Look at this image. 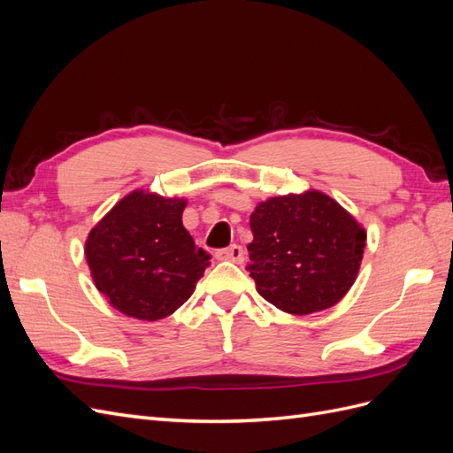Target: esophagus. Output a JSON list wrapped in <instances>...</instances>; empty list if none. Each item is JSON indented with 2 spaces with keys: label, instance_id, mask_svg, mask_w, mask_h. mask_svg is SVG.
Masks as SVG:
<instances>
[{
  "label": "esophagus",
  "instance_id": "1",
  "mask_svg": "<svg viewBox=\"0 0 453 453\" xmlns=\"http://www.w3.org/2000/svg\"><path fill=\"white\" fill-rule=\"evenodd\" d=\"M217 258L221 260H232V263H238L242 265L243 258H245V253H243V248L238 243H232L230 248H225V250H219L217 251Z\"/></svg>",
  "mask_w": 453,
  "mask_h": 453
}]
</instances>
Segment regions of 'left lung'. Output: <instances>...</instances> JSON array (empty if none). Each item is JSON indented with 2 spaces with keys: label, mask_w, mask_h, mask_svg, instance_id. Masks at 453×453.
I'll use <instances>...</instances> for the list:
<instances>
[{
  "label": "left lung",
  "mask_w": 453,
  "mask_h": 453,
  "mask_svg": "<svg viewBox=\"0 0 453 453\" xmlns=\"http://www.w3.org/2000/svg\"><path fill=\"white\" fill-rule=\"evenodd\" d=\"M250 225V276L258 295L287 313L331 308L357 278L366 232L318 190L258 203Z\"/></svg>",
  "instance_id": "left-lung-1"
}]
</instances>
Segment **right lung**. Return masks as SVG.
<instances>
[{"label":"right lung","mask_w":453,"mask_h":453,"mask_svg":"<svg viewBox=\"0 0 453 453\" xmlns=\"http://www.w3.org/2000/svg\"><path fill=\"white\" fill-rule=\"evenodd\" d=\"M185 203L135 190L90 230L85 255L94 283L119 311L157 321L195 293L211 255L185 230Z\"/></svg>","instance_id":"right-lung-1"}]
</instances>
